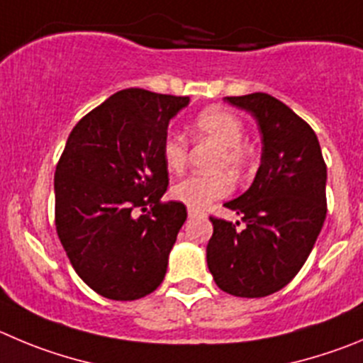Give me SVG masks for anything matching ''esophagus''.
I'll return each mask as SVG.
<instances>
[{
    "instance_id": "esophagus-1",
    "label": "esophagus",
    "mask_w": 363,
    "mask_h": 363,
    "mask_svg": "<svg viewBox=\"0 0 363 363\" xmlns=\"http://www.w3.org/2000/svg\"><path fill=\"white\" fill-rule=\"evenodd\" d=\"M188 216H189V218H195V216H204V213H201V211H199V209H191V208H189L188 209Z\"/></svg>"
}]
</instances>
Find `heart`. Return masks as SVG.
Wrapping results in <instances>:
<instances>
[{
	"mask_svg": "<svg viewBox=\"0 0 363 363\" xmlns=\"http://www.w3.org/2000/svg\"><path fill=\"white\" fill-rule=\"evenodd\" d=\"M191 134L197 140H209L218 145L215 168L240 170L247 161L242 147L243 125L236 114L222 107H209L199 113L191 123ZM162 161L168 172L179 174L188 161V143L182 135L168 132L162 141ZM233 191V179L228 174L191 175L177 182L172 189L175 201L191 209H206L215 201L228 197Z\"/></svg>",
	"mask_w": 363,
	"mask_h": 363,
	"instance_id": "heart-1",
	"label": "heart"
}]
</instances>
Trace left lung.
<instances>
[{
  "mask_svg": "<svg viewBox=\"0 0 363 363\" xmlns=\"http://www.w3.org/2000/svg\"><path fill=\"white\" fill-rule=\"evenodd\" d=\"M254 116L262 164L252 184L225 208L242 216L213 218L206 249L218 289L236 297H265L290 283L310 256L326 220V162L313 128L267 93L228 96Z\"/></svg>",
  "mask_w": 363,
  "mask_h": 363,
  "instance_id": "left-lung-1",
  "label": "left lung"
}]
</instances>
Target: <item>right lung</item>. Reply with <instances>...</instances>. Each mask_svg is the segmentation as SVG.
<instances>
[{
    "mask_svg": "<svg viewBox=\"0 0 363 363\" xmlns=\"http://www.w3.org/2000/svg\"><path fill=\"white\" fill-rule=\"evenodd\" d=\"M189 96L114 93L71 130L55 170V225L80 279L100 296L134 301L164 279L186 222L182 202H162V141Z\"/></svg>",
    "mask_w": 363,
    "mask_h": 363,
    "instance_id": "1",
    "label": "right lung"
}]
</instances>
